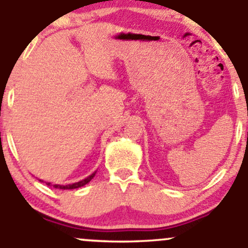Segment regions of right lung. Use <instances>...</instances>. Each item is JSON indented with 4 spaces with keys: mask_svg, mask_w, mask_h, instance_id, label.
I'll return each mask as SVG.
<instances>
[{
    "mask_svg": "<svg viewBox=\"0 0 248 248\" xmlns=\"http://www.w3.org/2000/svg\"><path fill=\"white\" fill-rule=\"evenodd\" d=\"M94 175H96V171L93 172V174H91L90 175V176H87L86 179H84V180H81V181H79V182H74V184H71V185H66V186H64V185H54V187L55 188H60V189H74V188H79V187H82V186H85V185L86 184H89L90 181H91L92 179H93V176ZM42 181V180H41ZM46 185L47 186H50V182H46Z\"/></svg>",
    "mask_w": 248,
    "mask_h": 248,
    "instance_id": "right-lung-1",
    "label": "right lung"
}]
</instances>
